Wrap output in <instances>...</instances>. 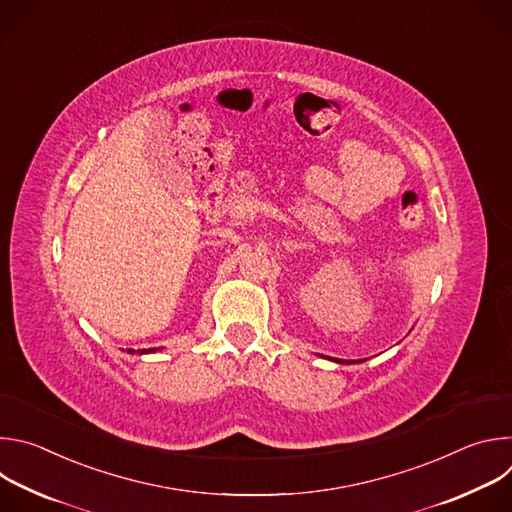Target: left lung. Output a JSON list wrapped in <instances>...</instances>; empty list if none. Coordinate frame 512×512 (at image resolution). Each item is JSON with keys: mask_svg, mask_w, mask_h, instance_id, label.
I'll use <instances>...</instances> for the list:
<instances>
[{"mask_svg": "<svg viewBox=\"0 0 512 512\" xmlns=\"http://www.w3.org/2000/svg\"><path fill=\"white\" fill-rule=\"evenodd\" d=\"M338 362H348V360H338ZM356 362H360V360H356Z\"/></svg>", "mask_w": 512, "mask_h": 512, "instance_id": "1", "label": "left lung"}]
</instances>
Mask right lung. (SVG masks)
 <instances>
[{"instance_id": "obj_1", "label": "right lung", "mask_w": 512, "mask_h": 512, "mask_svg": "<svg viewBox=\"0 0 512 512\" xmlns=\"http://www.w3.org/2000/svg\"><path fill=\"white\" fill-rule=\"evenodd\" d=\"M127 352H135V350H131V348H129ZM137 352H139V354H141V352H152V348H150V350H137Z\"/></svg>"}]
</instances>
